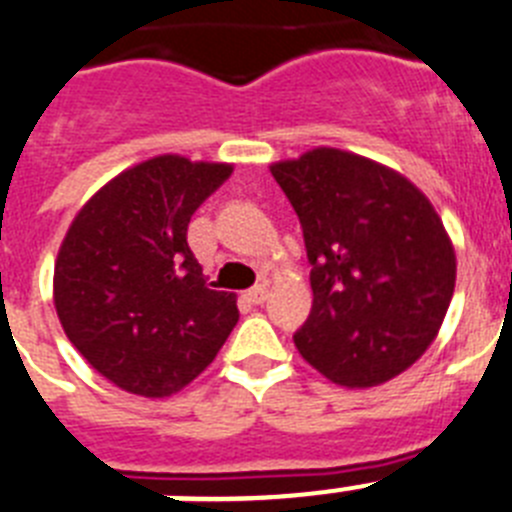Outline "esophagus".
<instances>
[{"label": "esophagus", "instance_id": "esophagus-1", "mask_svg": "<svg viewBox=\"0 0 512 512\" xmlns=\"http://www.w3.org/2000/svg\"><path fill=\"white\" fill-rule=\"evenodd\" d=\"M247 299H250L252 304H262V301L268 299V286H265V283H260V286L250 288V291H247Z\"/></svg>", "mask_w": 512, "mask_h": 512}]
</instances>
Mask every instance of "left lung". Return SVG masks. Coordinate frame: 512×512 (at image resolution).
<instances>
[{
	"label": "left lung",
	"mask_w": 512,
	"mask_h": 512,
	"mask_svg": "<svg viewBox=\"0 0 512 512\" xmlns=\"http://www.w3.org/2000/svg\"><path fill=\"white\" fill-rule=\"evenodd\" d=\"M270 172L311 262V314L293 335L301 358L345 389L407 371L441 330L456 286V252L433 203L397 170L332 146Z\"/></svg>",
	"instance_id": "left-lung-1"
}]
</instances>
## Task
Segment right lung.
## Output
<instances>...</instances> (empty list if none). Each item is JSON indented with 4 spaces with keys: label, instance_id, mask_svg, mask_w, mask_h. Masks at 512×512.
<instances>
[{
    "label": "right lung",
    "instance_id": "right-lung-1",
    "mask_svg": "<svg viewBox=\"0 0 512 512\" xmlns=\"http://www.w3.org/2000/svg\"><path fill=\"white\" fill-rule=\"evenodd\" d=\"M231 170L159 154L105 182L71 221L53 304L71 345L118 389L177 394L234 330L237 296L208 286L188 247L190 216Z\"/></svg>",
    "mask_w": 512,
    "mask_h": 512
}]
</instances>
